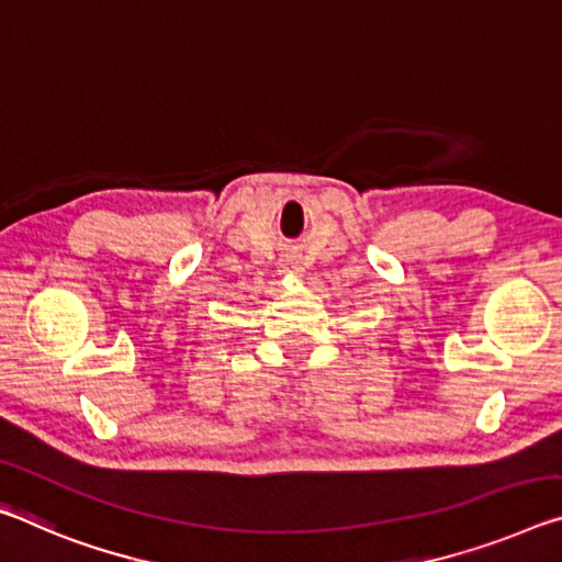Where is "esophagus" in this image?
<instances>
[{"instance_id":"obj_1","label":"esophagus","mask_w":562,"mask_h":562,"mask_svg":"<svg viewBox=\"0 0 562 562\" xmlns=\"http://www.w3.org/2000/svg\"><path fill=\"white\" fill-rule=\"evenodd\" d=\"M282 270L288 272V274H300V272H302V265H300L297 257L288 255V257H284V260H282Z\"/></svg>"}]
</instances>
